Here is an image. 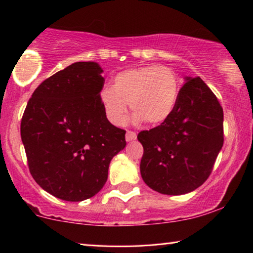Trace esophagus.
<instances>
[{"instance_id": "obj_1", "label": "esophagus", "mask_w": 253, "mask_h": 253, "mask_svg": "<svg viewBox=\"0 0 253 253\" xmlns=\"http://www.w3.org/2000/svg\"><path fill=\"white\" fill-rule=\"evenodd\" d=\"M136 139V133L132 132V130H127L126 133V141H133Z\"/></svg>"}]
</instances>
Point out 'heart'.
Returning a JSON list of instances; mask_svg holds the SVG:
<instances>
[{
  "instance_id": "1",
  "label": "heart",
  "mask_w": 253,
  "mask_h": 253,
  "mask_svg": "<svg viewBox=\"0 0 253 253\" xmlns=\"http://www.w3.org/2000/svg\"><path fill=\"white\" fill-rule=\"evenodd\" d=\"M180 89L177 73L167 66L148 65L125 70L114 76L112 87L100 91L105 116L113 125L126 119L128 105L133 121L149 125L165 123L176 106Z\"/></svg>"
}]
</instances>
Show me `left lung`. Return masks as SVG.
Here are the masks:
<instances>
[{
	"label": "left lung",
	"instance_id": "left-lung-1",
	"mask_svg": "<svg viewBox=\"0 0 253 253\" xmlns=\"http://www.w3.org/2000/svg\"><path fill=\"white\" fill-rule=\"evenodd\" d=\"M176 106L165 123L137 134L143 147L140 172L164 195H183L209 177L223 147V108L200 77H185Z\"/></svg>",
	"mask_w": 253,
	"mask_h": 253
}]
</instances>
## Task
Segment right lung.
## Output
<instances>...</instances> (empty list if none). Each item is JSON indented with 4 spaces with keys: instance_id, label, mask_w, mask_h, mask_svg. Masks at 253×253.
<instances>
[{
    "instance_id": "add662e5",
    "label": "right lung",
    "mask_w": 253,
    "mask_h": 253,
    "mask_svg": "<svg viewBox=\"0 0 253 253\" xmlns=\"http://www.w3.org/2000/svg\"><path fill=\"white\" fill-rule=\"evenodd\" d=\"M101 73L94 62L60 70L35 89L22 118L21 137L34 180L69 202L98 194L111 160L126 147V130L113 126L101 106Z\"/></svg>"
}]
</instances>
